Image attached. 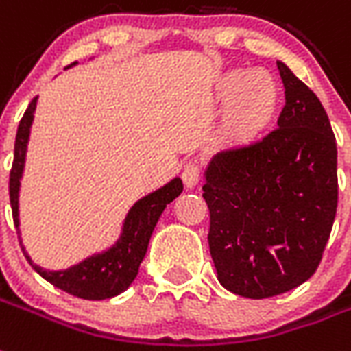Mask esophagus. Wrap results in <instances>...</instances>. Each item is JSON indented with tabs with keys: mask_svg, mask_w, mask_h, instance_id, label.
<instances>
[{
	"mask_svg": "<svg viewBox=\"0 0 351 351\" xmlns=\"http://www.w3.org/2000/svg\"><path fill=\"white\" fill-rule=\"evenodd\" d=\"M199 176H201V168L195 161L186 162V167L183 170V183L186 189H194L195 184L199 183Z\"/></svg>",
	"mask_w": 351,
	"mask_h": 351,
	"instance_id": "34e87169",
	"label": "esophagus"
}]
</instances>
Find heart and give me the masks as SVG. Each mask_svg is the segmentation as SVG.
<instances>
[{"label":"heart","mask_w":351,"mask_h":351,"mask_svg":"<svg viewBox=\"0 0 351 351\" xmlns=\"http://www.w3.org/2000/svg\"><path fill=\"white\" fill-rule=\"evenodd\" d=\"M219 93L223 99H232L227 113V128L236 135H245L262 128L276 106V84L265 71L234 69L227 73Z\"/></svg>","instance_id":"b5f03b06"}]
</instances>
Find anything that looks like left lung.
Listing matches in <instances>:
<instances>
[{
	"instance_id": "1",
	"label": "left lung",
	"mask_w": 351,
	"mask_h": 351,
	"mask_svg": "<svg viewBox=\"0 0 351 351\" xmlns=\"http://www.w3.org/2000/svg\"><path fill=\"white\" fill-rule=\"evenodd\" d=\"M278 128L221 152L205 170L208 247L219 284L269 298L317 271L337 213V143L326 110L284 62Z\"/></svg>"
}]
</instances>
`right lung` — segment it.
<instances>
[{"label": "right lung", "mask_w": 351, "mask_h": 351, "mask_svg": "<svg viewBox=\"0 0 351 351\" xmlns=\"http://www.w3.org/2000/svg\"><path fill=\"white\" fill-rule=\"evenodd\" d=\"M71 65H77V62ZM36 102L38 97H34L27 108L25 115L21 117L18 133H16L14 162H12V170H10L9 194L12 218H14V225L18 229V238H20V186L23 170H25L27 145H29V137H31ZM181 192H183L181 179L173 178L165 186L141 197L128 210L119 240L111 247H108L106 251L95 252V254L84 258L82 262L75 263L71 267L62 269V271H47V269L40 267L27 254L20 238L21 251L32 265V269L42 278H45L54 287L69 293L73 297L84 298V300H104V298L117 297L132 286V282L138 273V265L143 262L148 243H150L152 232L156 229L162 210Z\"/></svg>", "instance_id": "right-lung-1"}]
</instances>
